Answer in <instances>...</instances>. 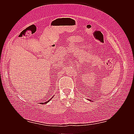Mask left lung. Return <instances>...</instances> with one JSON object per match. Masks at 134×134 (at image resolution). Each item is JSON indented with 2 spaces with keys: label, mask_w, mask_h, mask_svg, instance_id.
<instances>
[{
  "label": "left lung",
  "mask_w": 134,
  "mask_h": 134,
  "mask_svg": "<svg viewBox=\"0 0 134 134\" xmlns=\"http://www.w3.org/2000/svg\"><path fill=\"white\" fill-rule=\"evenodd\" d=\"M89 100H90V99H89Z\"/></svg>",
  "instance_id": "8db88e82"
}]
</instances>
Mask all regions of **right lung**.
Here are the masks:
<instances>
[{"mask_svg": "<svg viewBox=\"0 0 134 134\" xmlns=\"http://www.w3.org/2000/svg\"><path fill=\"white\" fill-rule=\"evenodd\" d=\"M54 96H53V97H52V98H51V99H50L49 100H47V102H44V103H40V104H47V103H48V102H49V101H50V100H51V99H52V98H53V97H54Z\"/></svg>", "mask_w": 134, "mask_h": 134, "instance_id": "obj_1", "label": "right lung"}]
</instances>
